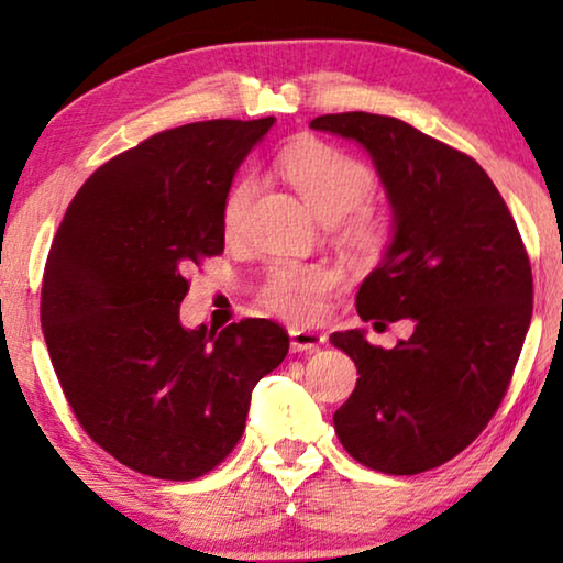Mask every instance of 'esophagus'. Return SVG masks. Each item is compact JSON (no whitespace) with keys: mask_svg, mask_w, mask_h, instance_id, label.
<instances>
[{"mask_svg":"<svg viewBox=\"0 0 563 563\" xmlns=\"http://www.w3.org/2000/svg\"><path fill=\"white\" fill-rule=\"evenodd\" d=\"M325 345V335L312 330H290V350L292 352H312Z\"/></svg>","mask_w":563,"mask_h":563,"instance_id":"obj_1","label":"esophagus"}]
</instances>
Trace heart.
<instances>
[{
    "label": "heart",
    "instance_id": "heart-1",
    "mask_svg": "<svg viewBox=\"0 0 563 563\" xmlns=\"http://www.w3.org/2000/svg\"><path fill=\"white\" fill-rule=\"evenodd\" d=\"M280 170L298 190L300 198L310 206L320 221H342L352 211L365 206L373 196L375 176L362 161L352 158L345 151L322 144L316 139L295 141L280 154ZM255 180L243 178L228 190L223 203V228L238 233L251 198ZM347 233L357 243H375L379 225L373 216L360 213L347 225ZM335 285V273L320 263L278 261L265 275L261 300L268 310L295 322H312L325 310V298Z\"/></svg>",
    "mask_w": 563,
    "mask_h": 563
}]
</instances>
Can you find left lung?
Here are the masks:
<instances>
[{"label": "left lung", "instance_id": "8db88e82", "mask_svg": "<svg viewBox=\"0 0 563 563\" xmlns=\"http://www.w3.org/2000/svg\"><path fill=\"white\" fill-rule=\"evenodd\" d=\"M310 129L365 148L393 208V241L355 298L360 318L415 322L393 350L369 345L365 330L332 332L360 375L335 432L369 470H434L476 440L507 393L531 322L529 255L497 186L462 151L365 111Z\"/></svg>", "mask_w": 563, "mask_h": 563}]
</instances>
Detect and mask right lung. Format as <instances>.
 Masks as SVG:
<instances>
[{"label":"right lung","instance_id":"add662e5","mask_svg":"<svg viewBox=\"0 0 563 563\" xmlns=\"http://www.w3.org/2000/svg\"><path fill=\"white\" fill-rule=\"evenodd\" d=\"M275 123L201 121L161 131L93 170L54 235L42 330L87 432L121 464L188 482L245 430L258 379L288 355L278 322L180 325L186 273L223 253L235 170Z\"/></svg>","mask_w":563,"mask_h":563}]
</instances>
